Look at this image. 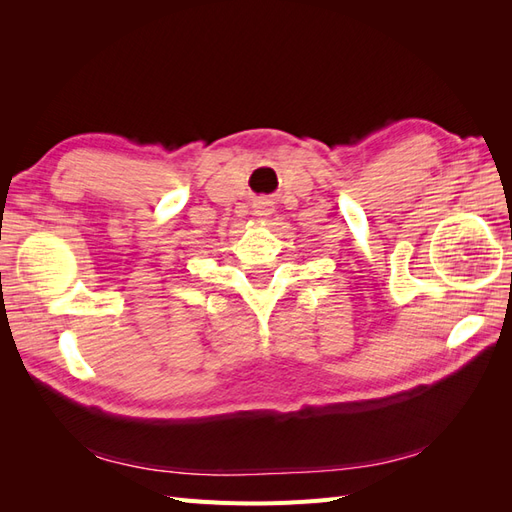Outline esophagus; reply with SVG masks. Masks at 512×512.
Here are the masks:
<instances>
[{
	"mask_svg": "<svg viewBox=\"0 0 512 512\" xmlns=\"http://www.w3.org/2000/svg\"><path fill=\"white\" fill-rule=\"evenodd\" d=\"M273 213V203L267 198H260L254 203V215H258V218H267V215Z\"/></svg>",
	"mask_w": 512,
	"mask_h": 512,
	"instance_id": "obj_1",
	"label": "esophagus"
}]
</instances>
